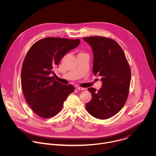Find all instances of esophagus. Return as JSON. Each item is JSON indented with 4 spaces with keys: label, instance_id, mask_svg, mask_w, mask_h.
Here are the masks:
<instances>
[{
    "label": "esophagus",
    "instance_id": "1",
    "mask_svg": "<svg viewBox=\"0 0 156 156\" xmlns=\"http://www.w3.org/2000/svg\"><path fill=\"white\" fill-rule=\"evenodd\" d=\"M76 89L78 90L79 91H83V90H84L85 88H83V87H76Z\"/></svg>",
    "mask_w": 156,
    "mask_h": 156
}]
</instances>
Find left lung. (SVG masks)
Instances as JSON below:
<instances>
[{"label": "left lung", "instance_id": "left-lung-1", "mask_svg": "<svg viewBox=\"0 0 156 156\" xmlns=\"http://www.w3.org/2000/svg\"><path fill=\"white\" fill-rule=\"evenodd\" d=\"M93 52V72L101 76L102 87H90L92 99L86 109L93 117L107 119L117 114L125 105L131 81V70L125 53L114 40L102 36L83 37Z\"/></svg>", "mask_w": 156, "mask_h": 156}]
</instances>
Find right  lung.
Returning a JSON list of instances; mask_svg holds the SVG:
<instances>
[{
  "instance_id": "1",
  "label": "right lung",
  "mask_w": 156,
  "mask_h": 156,
  "mask_svg": "<svg viewBox=\"0 0 156 156\" xmlns=\"http://www.w3.org/2000/svg\"><path fill=\"white\" fill-rule=\"evenodd\" d=\"M80 44L79 39L46 37L36 42L27 52L21 69V87L27 103L39 117L55 116L74 91L73 86L55 81L51 75L62 58Z\"/></svg>"
}]
</instances>
